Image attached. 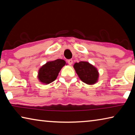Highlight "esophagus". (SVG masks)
<instances>
[{
	"instance_id": "1",
	"label": "esophagus",
	"mask_w": 135,
	"mask_h": 135,
	"mask_svg": "<svg viewBox=\"0 0 135 135\" xmlns=\"http://www.w3.org/2000/svg\"><path fill=\"white\" fill-rule=\"evenodd\" d=\"M68 64H69L70 65H71L73 64V61L72 59H68Z\"/></svg>"
}]
</instances>
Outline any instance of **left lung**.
Listing matches in <instances>:
<instances>
[{
    "label": "left lung",
    "mask_w": 135,
    "mask_h": 135,
    "mask_svg": "<svg viewBox=\"0 0 135 135\" xmlns=\"http://www.w3.org/2000/svg\"><path fill=\"white\" fill-rule=\"evenodd\" d=\"M74 68L81 80L88 84H93L97 82L99 74L94 66L88 62L80 61L75 63Z\"/></svg>",
    "instance_id": "1"
}]
</instances>
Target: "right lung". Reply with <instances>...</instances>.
<instances>
[{
    "label": "right lung",
    "mask_w": 135,
    "mask_h": 135,
    "mask_svg": "<svg viewBox=\"0 0 135 135\" xmlns=\"http://www.w3.org/2000/svg\"><path fill=\"white\" fill-rule=\"evenodd\" d=\"M64 60L61 59L49 61L38 70V79L40 82L46 84L55 80L61 68L65 65Z\"/></svg>",
    "instance_id": "add662e5"
}]
</instances>
